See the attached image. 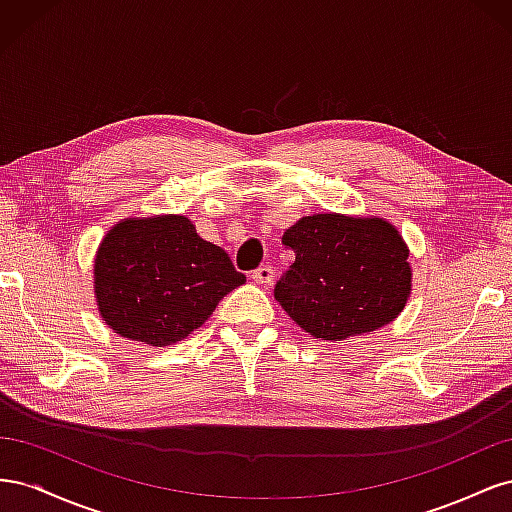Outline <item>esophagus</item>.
<instances>
[{
  "label": "esophagus",
  "mask_w": 512,
  "mask_h": 512,
  "mask_svg": "<svg viewBox=\"0 0 512 512\" xmlns=\"http://www.w3.org/2000/svg\"><path fill=\"white\" fill-rule=\"evenodd\" d=\"M252 280H254L256 284H260V286H271L273 280H275V271H273V267H269V265H262V267H258V269L252 273Z\"/></svg>",
  "instance_id": "obj_1"
}]
</instances>
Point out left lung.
I'll return each mask as SVG.
<instances>
[{
    "instance_id": "obj_1",
    "label": "left lung",
    "mask_w": 512,
    "mask_h": 512,
    "mask_svg": "<svg viewBox=\"0 0 512 512\" xmlns=\"http://www.w3.org/2000/svg\"><path fill=\"white\" fill-rule=\"evenodd\" d=\"M282 243L294 262L275 284V299L316 339L371 333L406 307L410 252L386 220L316 213L290 226Z\"/></svg>"
}]
</instances>
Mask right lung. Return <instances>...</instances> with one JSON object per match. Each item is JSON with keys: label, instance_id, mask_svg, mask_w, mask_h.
Returning a JSON list of instances; mask_svg holds the SVG:
<instances>
[{"label": "right lung", "instance_id": "add662e5", "mask_svg": "<svg viewBox=\"0 0 512 512\" xmlns=\"http://www.w3.org/2000/svg\"><path fill=\"white\" fill-rule=\"evenodd\" d=\"M241 284L245 275L228 254L200 239L185 215L115 224L94 265L102 320L121 337L158 348L203 327L215 305Z\"/></svg>", "mask_w": 512, "mask_h": 512}]
</instances>
